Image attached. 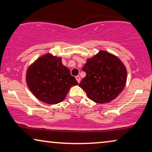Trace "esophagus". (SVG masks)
Returning <instances> with one entry per match:
<instances>
[{
	"label": "esophagus",
	"instance_id": "esophagus-1",
	"mask_svg": "<svg viewBox=\"0 0 152 152\" xmlns=\"http://www.w3.org/2000/svg\"><path fill=\"white\" fill-rule=\"evenodd\" d=\"M75 78H76L77 81V82H78V83L80 82V80H81V78H80V77H79V75H77V76H76V77H75Z\"/></svg>",
	"mask_w": 152,
	"mask_h": 152
}]
</instances>
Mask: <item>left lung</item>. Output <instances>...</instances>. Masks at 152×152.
<instances>
[{
	"label": "left lung",
	"instance_id": "1",
	"mask_svg": "<svg viewBox=\"0 0 152 152\" xmlns=\"http://www.w3.org/2000/svg\"><path fill=\"white\" fill-rule=\"evenodd\" d=\"M82 70L86 75L79 86L96 103H107L115 99L126 83L127 71L122 62L105 51H100L88 59Z\"/></svg>",
	"mask_w": 152,
	"mask_h": 152
}]
</instances>
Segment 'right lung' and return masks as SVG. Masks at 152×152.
<instances>
[{
	"label": "right lung",
	"mask_w": 152,
	"mask_h": 152,
	"mask_svg": "<svg viewBox=\"0 0 152 152\" xmlns=\"http://www.w3.org/2000/svg\"><path fill=\"white\" fill-rule=\"evenodd\" d=\"M29 89L41 101L55 104L65 99L71 86L78 84L62 58L47 54L38 58L27 70Z\"/></svg>",
	"instance_id": "add662e5"
}]
</instances>
